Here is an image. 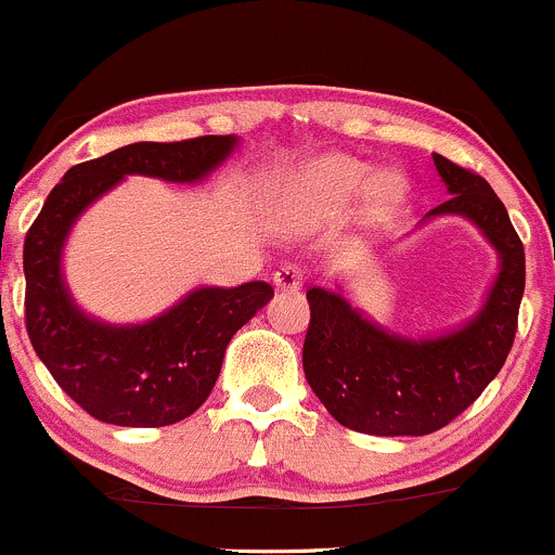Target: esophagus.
<instances>
[{
  "mask_svg": "<svg viewBox=\"0 0 555 555\" xmlns=\"http://www.w3.org/2000/svg\"><path fill=\"white\" fill-rule=\"evenodd\" d=\"M275 285L280 291H299L305 285V272L296 264H283L275 272Z\"/></svg>",
  "mask_w": 555,
  "mask_h": 555,
  "instance_id": "1",
  "label": "esophagus"
}]
</instances>
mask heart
I'll list each match as a JSON object with an SVG mask.
<instances>
[{"label": "heart", "mask_w": 555, "mask_h": 555, "mask_svg": "<svg viewBox=\"0 0 555 555\" xmlns=\"http://www.w3.org/2000/svg\"><path fill=\"white\" fill-rule=\"evenodd\" d=\"M376 170L371 165L358 163L350 157H328L323 163L312 165L299 181H296V197L318 214H334L345 208L350 199H356L365 186H371ZM403 197L401 181L385 176L371 186V219H385L392 214Z\"/></svg>", "instance_id": "obj_1"}]
</instances>
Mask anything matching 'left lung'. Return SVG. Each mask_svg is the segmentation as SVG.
Wrapping results in <instances>:
<instances>
[{
	"mask_svg": "<svg viewBox=\"0 0 555 555\" xmlns=\"http://www.w3.org/2000/svg\"><path fill=\"white\" fill-rule=\"evenodd\" d=\"M451 197L430 216L476 221L500 250L502 270L483 312L456 334L409 341L363 320L339 294L312 285L305 376L339 425L371 436H427L462 414L505 363L518 328L527 261L505 205L487 179L436 154Z\"/></svg>",
	"mask_w": 555,
	"mask_h": 555,
	"instance_id": "8db88e82",
	"label": "left lung"
}]
</instances>
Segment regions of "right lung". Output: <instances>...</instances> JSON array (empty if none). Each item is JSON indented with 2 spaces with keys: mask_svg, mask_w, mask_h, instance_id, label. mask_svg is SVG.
<instances>
[{
  "mask_svg": "<svg viewBox=\"0 0 555 555\" xmlns=\"http://www.w3.org/2000/svg\"><path fill=\"white\" fill-rule=\"evenodd\" d=\"M232 135L141 141L66 170L23 243L26 331L39 361L90 416L122 427L186 420L219 379L237 328L275 294L254 280L237 288H199L152 323L114 328L85 318L61 280V245L72 221L128 173L165 181L203 179L232 152Z\"/></svg>",
  "mask_w": 555,
  "mask_h": 555,
  "instance_id": "obj_1",
  "label": "right lung"
}]
</instances>
